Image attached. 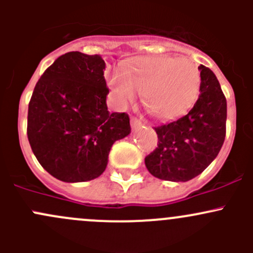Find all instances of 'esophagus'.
<instances>
[{
	"label": "esophagus",
	"mask_w": 253,
	"mask_h": 253,
	"mask_svg": "<svg viewBox=\"0 0 253 253\" xmlns=\"http://www.w3.org/2000/svg\"><path fill=\"white\" fill-rule=\"evenodd\" d=\"M142 125L141 120H138L137 117H131V126L132 128H138L139 126Z\"/></svg>",
	"instance_id": "1"
}]
</instances>
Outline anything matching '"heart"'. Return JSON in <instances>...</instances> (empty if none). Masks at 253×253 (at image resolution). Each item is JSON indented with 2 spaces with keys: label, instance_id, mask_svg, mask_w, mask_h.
Returning a JSON list of instances; mask_svg holds the SVG:
<instances>
[{
  "label": "heart",
  "instance_id": "1",
  "mask_svg": "<svg viewBox=\"0 0 253 253\" xmlns=\"http://www.w3.org/2000/svg\"><path fill=\"white\" fill-rule=\"evenodd\" d=\"M201 76L190 60L153 56L137 60L131 67L109 78L115 98L126 105L144 91V101L160 120H174L192 106L200 89Z\"/></svg>",
  "mask_w": 253,
  "mask_h": 253
}]
</instances>
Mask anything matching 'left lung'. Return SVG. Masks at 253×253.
<instances>
[{"label": "left lung", "mask_w": 253, "mask_h": 253, "mask_svg": "<svg viewBox=\"0 0 253 253\" xmlns=\"http://www.w3.org/2000/svg\"><path fill=\"white\" fill-rule=\"evenodd\" d=\"M200 96L185 116L155 127L158 147L144 159L148 171L167 181L191 180L218 155L226 133V99L215 75L201 65Z\"/></svg>", "instance_id": "left-lung-1"}]
</instances>
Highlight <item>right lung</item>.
I'll return each instance as SVG.
<instances>
[{
	"mask_svg": "<svg viewBox=\"0 0 253 253\" xmlns=\"http://www.w3.org/2000/svg\"><path fill=\"white\" fill-rule=\"evenodd\" d=\"M100 55L71 51L38 81L28 108L27 134L42 168L63 182H83L106 169L115 142L131 132L126 112H109Z\"/></svg>",
	"mask_w": 253,
	"mask_h": 253,
	"instance_id": "right-lung-1",
	"label": "right lung"
}]
</instances>
